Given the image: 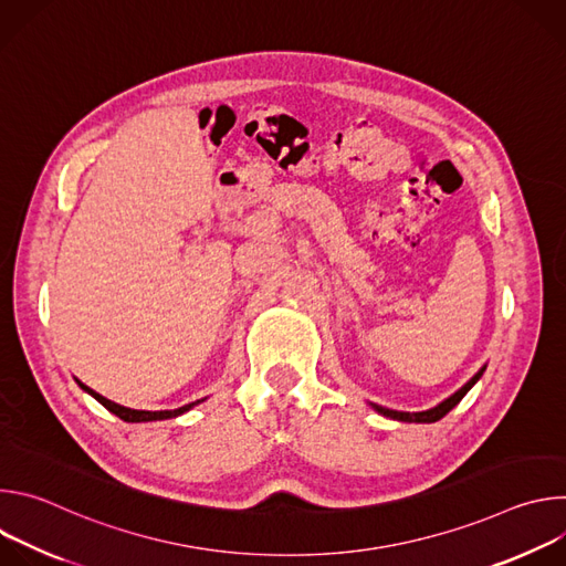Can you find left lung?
I'll return each instance as SVG.
<instances>
[{"label":"left lung","instance_id":"1","mask_svg":"<svg viewBox=\"0 0 566 566\" xmlns=\"http://www.w3.org/2000/svg\"><path fill=\"white\" fill-rule=\"evenodd\" d=\"M483 371H486V365H483L461 389H457L452 396H448L446 400H441L439 406H434V408H430V410H423V412H398V410H387V408H382V406H376V402H369V406H371V410L378 412L380 417H387V419H394V421H402V423H434V421L443 419V417L457 406V402L472 389V385L483 376Z\"/></svg>","mask_w":566,"mask_h":566}]
</instances>
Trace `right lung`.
Returning <instances> with one entry per match:
<instances>
[{
  "instance_id": "right-lung-1",
  "label": "right lung",
  "mask_w": 566,
  "mask_h": 566,
  "mask_svg": "<svg viewBox=\"0 0 566 566\" xmlns=\"http://www.w3.org/2000/svg\"><path fill=\"white\" fill-rule=\"evenodd\" d=\"M77 385L83 387L87 394H92L103 408H107L112 415H116L118 419H123V421H127V423H147V421H166V419H177V417H181V415H186V412H190L195 406H199V402H203L206 398H201V400H195V402H188V406H184V408H179V410H160V412H147V410H132V408H123V406H118V402H114V400H109V398H105V396H101L98 391H94V389H90L87 385H83L77 380Z\"/></svg>"
}]
</instances>
